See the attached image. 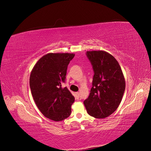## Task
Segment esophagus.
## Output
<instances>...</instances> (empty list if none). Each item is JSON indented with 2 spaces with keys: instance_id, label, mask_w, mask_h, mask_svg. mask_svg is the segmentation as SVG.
Wrapping results in <instances>:
<instances>
[{
  "instance_id": "34e87169",
  "label": "esophagus",
  "mask_w": 151,
  "mask_h": 151,
  "mask_svg": "<svg viewBox=\"0 0 151 151\" xmlns=\"http://www.w3.org/2000/svg\"><path fill=\"white\" fill-rule=\"evenodd\" d=\"M76 98L77 99H79V92H76Z\"/></svg>"
}]
</instances>
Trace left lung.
Wrapping results in <instances>:
<instances>
[{
	"label": "left lung",
	"mask_w": 151,
	"mask_h": 151,
	"mask_svg": "<svg viewBox=\"0 0 151 151\" xmlns=\"http://www.w3.org/2000/svg\"><path fill=\"white\" fill-rule=\"evenodd\" d=\"M86 55L93 66V87L84 104L89 115L104 118L115 112L125 89V81L119 63L109 53L88 51Z\"/></svg>",
	"instance_id": "left-lung-1"
}]
</instances>
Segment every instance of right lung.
<instances>
[{
  "mask_svg": "<svg viewBox=\"0 0 151 151\" xmlns=\"http://www.w3.org/2000/svg\"><path fill=\"white\" fill-rule=\"evenodd\" d=\"M75 54L49 53L40 58L30 74L29 86L36 106L49 119L59 122L70 115L75 98L66 88L67 66Z\"/></svg>",
  "mask_w": 151,
  "mask_h": 151,
  "instance_id": "right-lung-1",
  "label": "right lung"
}]
</instances>
